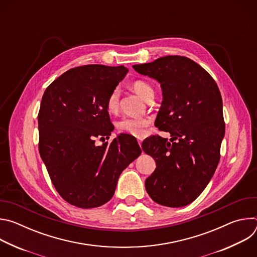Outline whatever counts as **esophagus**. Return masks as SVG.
I'll return each instance as SVG.
<instances>
[{"label":"esophagus","mask_w":257,"mask_h":257,"mask_svg":"<svg viewBox=\"0 0 257 257\" xmlns=\"http://www.w3.org/2000/svg\"><path fill=\"white\" fill-rule=\"evenodd\" d=\"M138 144H139V146L141 148V144H142V141L141 140H138Z\"/></svg>","instance_id":"obj_1"}]
</instances>
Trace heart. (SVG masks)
I'll return each mask as SVG.
<instances>
[{
    "instance_id": "b5f03b06",
    "label": "heart",
    "mask_w": 257,
    "mask_h": 257,
    "mask_svg": "<svg viewBox=\"0 0 257 257\" xmlns=\"http://www.w3.org/2000/svg\"><path fill=\"white\" fill-rule=\"evenodd\" d=\"M132 88L136 91L144 100L153 99L155 96V90L153 86L143 80H136L132 83ZM106 108L109 113H115L120 106V89L114 88L107 95ZM151 124L149 117H125L117 122V129L120 132L130 134L135 137H142L148 132V127Z\"/></svg>"
}]
</instances>
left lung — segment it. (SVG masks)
I'll return each instance as SVG.
<instances>
[{"instance_id": "8db88e82", "label": "left lung", "mask_w": 257, "mask_h": 257, "mask_svg": "<svg viewBox=\"0 0 257 257\" xmlns=\"http://www.w3.org/2000/svg\"><path fill=\"white\" fill-rule=\"evenodd\" d=\"M133 68L161 83L163 101L155 125L172 136L171 141L158 135L142 142L157 164L145 189L159 204L185 206L207 186L221 158V92L208 72L186 57L166 56Z\"/></svg>"}]
</instances>
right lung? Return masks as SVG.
Returning <instances> with one entry per match:
<instances>
[{
    "label": "right lung",
    "instance_id": "add662e5",
    "mask_svg": "<svg viewBox=\"0 0 257 257\" xmlns=\"http://www.w3.org/2000/svg\"><path fill=\"white\" fill-rule=\"evenodd\" d=\"M124 66L85 65L68 70L46 89L39 112V150L53 184L70 204L93 208L115 193L121 173L141 149L132 136L111 144L95 137L111 135L106 98L127 74Z\"/></svg>",
    "mask_w": 257,
    "mask_h": 257
}]
</instances>
